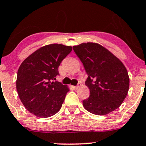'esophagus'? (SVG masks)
<instances>
[{
  "instance_id": "esophagus-1",
  "label": "esophagus",
  "mask_w": 146,
  "mask_h": 146,
  "mask_svg": "<svg viewBox=\"0 0 146 146\" xmlns=\"http://www.w3.org/2000/svg\"><path fill=\"white\" fill-rule=\"evenodd\" d=\"M80 86H81V84H80V83H78V86H73V89H74V90H77V89H78V88H80Z\"/></svg>"
}]
</instances>
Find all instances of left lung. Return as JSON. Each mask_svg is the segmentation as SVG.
Wrapping results in <instances>:
<instances>
[{
	"label": "left lung",
	"mask_w": 146,
	"mask_h": 146,
	"mask_svg": "<svg viewBox=\"0 0 146 146\" xmlns=\"http://www.w3.org/2000/svg\"><path fill=\"white\" fill-rule=\"evenodd\" d=\"M88 74L89 98L82 102L87 111L106 115L118 108L128 94L130 79L119 59L101 44L82 43L73 46Z\"/></svg>",
	"instance_id": "1"
}]
</instances>
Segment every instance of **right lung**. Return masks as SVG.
Masks as SVG:
<instances>
[{"mask_svg":"<svg viewBox=\"0 0 146 146\" xmlns=\"http://www.w3.org/2000/svg\"><path fill=\"white\" fill-rule=\"evenodd\" d=\"M71 51V46L48 44L38 48L22 62L17 73L16 89L29 113L46 118L60 110L69 89L53 80L59 75L61 62Z\"/></svg>","mask_w":146,"mask_h":146,"instance_id":"obj_1","label":"right lung"}]
</instances>
